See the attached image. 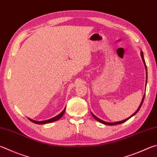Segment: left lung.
Wrapping results in <instances>:
<instances>
[{
	"label": "left lung",
	"mask_w": 157,
	"mask_h": 157,
	"mask_svg": "<svg viewBox=\"0 0 157 157\" xmlns=\"http://www.w3.org/2000/svg\"><path fill=\"white\" fill-rule=\"evenodd\" d=\"M141 58H142V59H143V62H144V65H145V68H146V84H147V67H146V62H145V60H144V53H143V51H141ZM144 98H145V94H144V97H143V98H142V100H141V104H140V105H139V108H137V110H136L135 113H134L132 115H131L130 117H128L127 119H124V120H122V121H117V122H112V123H110V122H106V121H103V120H101V119H99L98 117H97L94 115V114L93 113H91V115H93V117L94 118H95L97 121H99V122H100V123H101V124H105V125H108V126H114V125H117V124H122V123H124V122H125V121H126L127 120H128V119H129L130 118H131L132 117H133L134 115H135L136 113H137V112L139 110V109H140L141 108V106H142V104H143V102H144Z\"/></svg>",
	"instance_id": "8db88e82"
}]
</instances>
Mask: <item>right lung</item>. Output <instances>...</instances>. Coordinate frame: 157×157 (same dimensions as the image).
<instances>
[{
  "instance_id": "add662e5",
  "label": "right lung",
  "mask_w": 157,
  "mask_h": 157,
  "mask_svg": "<svg viewBox=\"0 0 157 157\" xmlns=\"http://www.w3.org/2000/svg\"><path fill=\"white\" fill-rule=\"evenodd\" d=\"M65 110H66V108H64V109L62 111V112L58 115L56 117H54L53 118H51L49 119H47V120H45V121H35V120H33V119H31L30 118H28L31 121H32L33 123L34 124H49V123H51V122H53V121H58V119H60L63 115L64 114L65 112Z\"/></svg>"
}]
</instances>
